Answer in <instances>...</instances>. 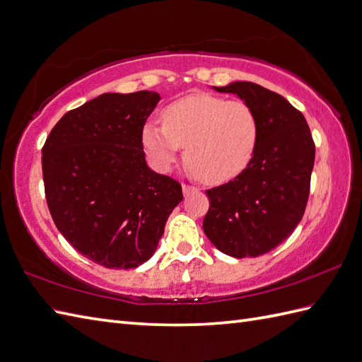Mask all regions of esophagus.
<instances>
[{"mask_svg":"<svg viewBox=\"0 0 362 362\" xmlns=\"http://www.w3.org/2000/svg\"><path fill=\"white\" fill-rule=\"evenodd\" d=\"M182 189H183V194H185V196H188L191 191H196L197 188H196V187H192V185H188V183H183V185H182Z\"/></svg>","mask_w":362,"mask_h":362,"instance_id":"34e87169","label":"esophagus"}]
</instances>
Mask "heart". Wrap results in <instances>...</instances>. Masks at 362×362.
Returning a JSON list of instances; mask_svg holds the SVG:
<instances>
[{
	"instance_id": "b5f03b06",
	"label": "heart",
	"mask_w": 362,
	"mask_h": 362,
	"mask_svg": "<svg viewBox=\"0 0 362 362\" xmlns=\"http://www.w3.org/2000/svg\"><path fill=\"white\" fill-rule=\"evenodd\" d=\"M259 139V120L242 100L196 94L163 111V124L148 123L143 145L153 162L166 170L185 146V160L199 177L222 182L248 165Z\"/></svg>"
}]
</instances>
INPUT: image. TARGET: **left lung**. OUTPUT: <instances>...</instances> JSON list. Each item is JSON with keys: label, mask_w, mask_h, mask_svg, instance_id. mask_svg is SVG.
Masks as SVG:
<instances>
[{"label": "left lung", "mask_w": 362, "mask_h": 362, "mask_svg": "<svg viewBox=\"0 0 362 362\" xmlns=\"http://www.w3.org/2000/svg\"><path fill=\"white\" fill-rule=\"evenodd\" d=\"M253 107L259 139L247 168L228 183L206 189L204 231L233 257H256L276 248L304 216L315 163L305 117L282 95L251 81L214 88Z\"/></svg>", "instance_id": "1"}]
</instances>
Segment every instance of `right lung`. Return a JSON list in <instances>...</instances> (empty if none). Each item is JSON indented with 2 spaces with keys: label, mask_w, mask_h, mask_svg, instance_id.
Masks as SVG:
<instances>
[{
  "label": "right lung",
  "mask_w": 362,
  "mask_h": 362,
  "mask_svg": "<svg viewBox=\"0 0 362 362\" xmlns=\"http://www.w3.org/2000/svg\"><path fill=\"white\" fill-rule=\"evenodd\" d=\"M160 95L102 94L66 112L43 146L45 194L64 239L106 268H136L154 255L182 185L149 170L143 126Z\"/></svg>",
  "instance_id": "obj_1"
}]
</instances>
